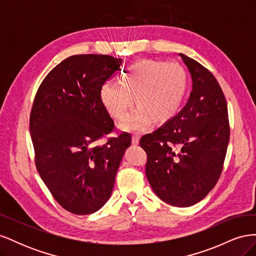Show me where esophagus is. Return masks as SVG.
<instances>
[{
    "instance_id": "obj_1",
    "label": "esophagus",
    "mask_w": 256,
    "mask_h": 256,
    "mask_svg": "<svg viewBox=\"0 0 256 256\" xmlns=\"http://www.w3.org/2000/svg\"><path fill=\"white\" fill-rule=\"evenodd\" d=\"M132 144L134 145H138V142H140V136L138 134H134V136H132Z\"/></svg>"
}]
</instances>
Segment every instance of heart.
<instances>
[{"instance_id":"b5f03b06","label":"heart","mask_w":256,"mask_h":256,"mask_svg":"<svg viewBox=\"0 0 256 256\" xmlns=\"http://www.w3.org/2000/svg\"><path fill=\"white\" fill-rule=\"evenodd\" d=\"M188 88V74L176 63L138 60L130 65L118 80L106 83L99 98L113 120H122L134 104L138 109L122 124V130L134 131L152 124H164L180 110Z\"/></svg>"}]
</instances>
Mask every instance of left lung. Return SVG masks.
Instances as JSON below:
<instances>
[{
  "mask_svg": "<svg viewBox=\"0 0 256 256\" xmlns=\"http://www.w3.org/2000/svg\"><path fill=\"white\" fill-rule=\"evenodd\" d=\"M192 78L188 102L140 145L147 154L145 173L156 196L176 207L202 200L222 172L230 141L226 100L212 74L180 53ZM177 148L178 152H174Z\"/></svg>",
  "mask_w": 256,
  "mask_h": 256,
  "instance_id": "1",
  "label": "left lung"
}]
</instances>
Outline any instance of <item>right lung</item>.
Masks as SVG:
<instances>
[{"label": "right lung", "instance_id": "obj_1", "mask_svg": "<svg viewBox=\"0 0 256 256\" xmlns=\"http://www.w3.org/2000/svg\"><path fill=\"white\" fill-rule=\"evenodd\" d=\"M122 58L100 54L69 56L37 90L30 118L35 162L44 184L69 212L90 214L110 198L128 134L100 144L114 122L99 98Z\"/></svg>", "mask_w": 256, "mask_h": 256}]
</instances>
